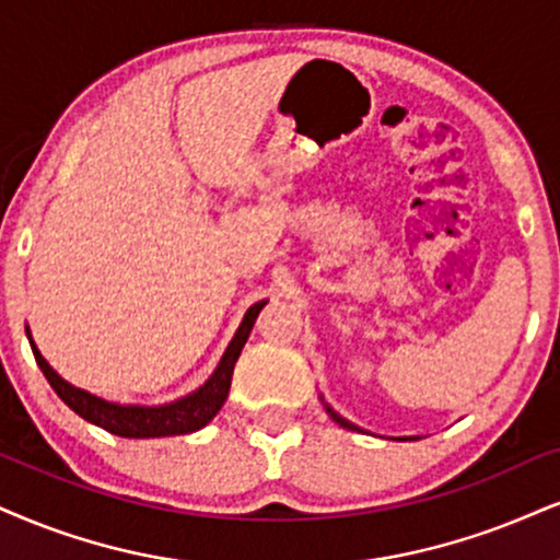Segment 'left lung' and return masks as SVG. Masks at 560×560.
<instances>
[{
  "instance_id": "left-lung-1",
  "label": "left lung",
  "mask_w": 560,
  "mask_h": 560,
  "mask_svg": "<svg viewBox=\"0 0 560 560\" xmlns=\"http://www.w3.org/2000/svg\"><path fill=\"white\" fill-rule=\"evenodd\" d=\"M322 405H324V410H327V416H329V418H332L337 425L348 428V431H363V428H358L355 423H350V420H348V418H342V416H340V412H335V410H332V407H329L327 402H324V397H322Z\"/></svg>"
}]
</instances>
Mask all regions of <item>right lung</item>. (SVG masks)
Masks as SVG:
<instances>
[{"label": "right lung", "mask_w": 560, "mask_h": 560, "mask_svg": "<svg viewBox=\"0 0 560 560\" xmlns=\"http://www.w3.org/2000/svg\"><path fill=\"white\" fill-rule=\"evenodd\" d=\"M265 301H257L241 319L236 335L228 342L223 358L212 371V376L199 386V389L189 392V395L182 399H174V402L165 405H119L108 402V399L90 395V392L80 389V386L69 384L67 378H61L57 371L48 365V361L40 355V350L33 342L31 329L25 327L27 340H31L33 355H36L38 369L44 371L48 384L54 386V392L61 397L69 410L78 412L80 418H85L88 423L103 428V431L114 433V436L121 439H161V436H182V433H195L199 428H205L212 418L218 416L220 407L225 405L228 392H231V378H233V365H236L241 350L252 335L254 322L261 308H265Z\"/></svg>", "instance_id": "add662e5"}]
</instances>
